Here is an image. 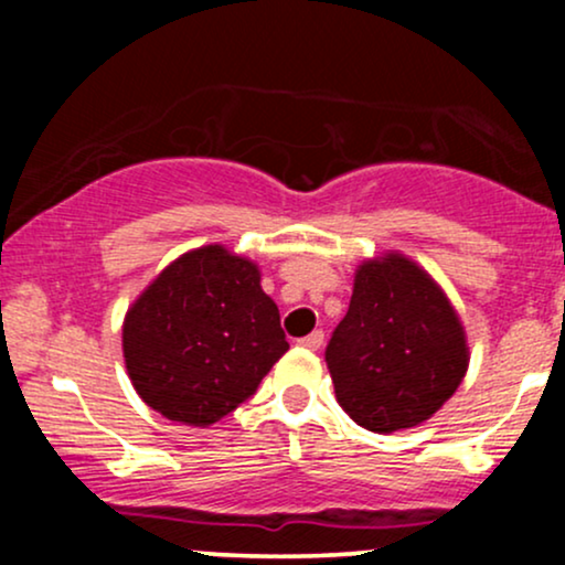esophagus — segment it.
Instances as JSON below:
<instances>
[{"instance_id": "1", "label": "esophagus", "mask_w": 565, "mask_h": 565, "mask_svg": "<svg viewBox=\"0 0 565 565\" xmlns=\"http://www.w3.org/2000/svg\"><path fill=\"white\" fill-rule=\"evenodd\" d=\"M300 345L308 348V350H319L323 345V332H321V329H316V332H310L308 337H302Z\"/></svg>"}]
</instances>
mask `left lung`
<instances>
[{"label":"left lung","mask_w":565,"mask_h":565,"mask_svg":"<svg viewBox=\"0 0 565 565\" xmlns=\"http://www.w3.org/2000/svg\"><path fill=\"white\" fill-rule=\"evenodd\" d=\"M462 321L427 270L398 252L359 265L327 345L340 406L372 433L430 419L468 372Z\"/></svg>","instance_id":"8db88e82"}]
</instances>
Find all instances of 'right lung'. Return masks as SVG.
I'll list each match as a JSON object with an SVG mask.
<instances>
[{
  "mask_svg": "<svg viewBox=\"0 0 565 565\" xmlns=\"http://www.w3.org/2000/svg\"><path fill=\"white\" fill-rule=\"evenodd\" d=\"M121 348L148 406L206 427L257 391L289 342L257 265L206 244L167 265L132 302Z\"/></svg>",
  "mask_w": 565,
  "mask_h": 565,
  "instance_id": "obj_1",
  "label": "right lung"
}]
</instances>
